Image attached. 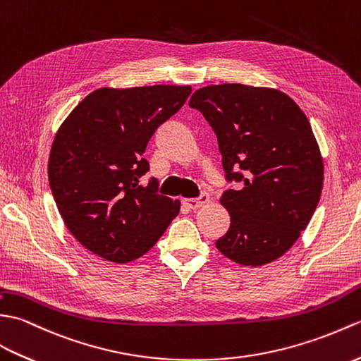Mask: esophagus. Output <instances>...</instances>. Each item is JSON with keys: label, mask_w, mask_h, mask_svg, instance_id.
Masks as SVG:
<instances>
[{"label": "esophagus", "mask_w": 361, "mask_h": 361, "mask_svg": "<svg viewBox=\"0 0 361 361\" xmlns=\"http://www.w3.org/2000/svg\"><path fill=\"white\" fill-rule=\"evenodd\" d=\"M208 201H210V196H208V193H201V196L196 199H183V205L190 208V210H196V208H199V207H204Z\"/></svg>", "instance_id": "obj_1"}]
</instances>
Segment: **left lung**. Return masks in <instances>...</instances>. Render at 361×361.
Listing matches in <instances>:
<instances>
[{"instance_id": "left-lung-1", "label": "left lung", "mask_w": 361, "mask_h": 361, "mask_svg": "<svg viewBox=\"0 0 361 361\" xmlns=\"http://www.w3.org/2000/svg\"><path fill=\"white\" fill-rule=\"evenodd\" d=\"M218 137L227 182L221 204L230 228L218 250L258 267L283 256L300 238L323 190V159L306 114L284 92L239 83L197 90L188 102Z\"/></svg>"}]
</instances>
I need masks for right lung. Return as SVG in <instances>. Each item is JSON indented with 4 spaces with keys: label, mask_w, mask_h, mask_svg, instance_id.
Masks as SVG:
<instances>
[{
    "label": "right lung",
    "mask_w": 361,
    "mask_h": 361,
    "mask_svg": "<svg viewBox=\"0 0 361 361\" xmlns=\"http://www.w3.org/2000/svg\"><path fill=\"white\" fill-rule=\"evenodd\" d=\"M191 86L100 87L63 122L49 156V185L68 230L111 262L147 253L178 216L180 202L157 193L143 157L157 128L183 106Z\"/></svg>",
    "instance_id": "add662e5"
}]
</instances>
